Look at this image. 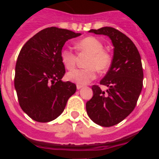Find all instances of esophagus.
<instances>
[{"label":"esophagus","mask_w":159,"mask_h":159,"mask_svg":"<svg viewBox=\"0 0 159 159\" xmlns=\"http://www.w3.org/2000/svg\"><path fill=\"white\" fill-rule=\"evenodd\" d=\"M83 87H84L83 85H80V84H77V85H76V88H77V89H78V90L80 89V88H82Z\"/></svg>","instance_id":"34e87169"}]
</instances>
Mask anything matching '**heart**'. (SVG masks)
<instances>
[{"mask_svg":"<svg viewBox=\"0 0 159 159\" xmlns=\"http://www.w3.org/2000/svg\"><path fill=\"white\" fill-rule=\"evenodd\" d=\"M79 53L88 54L86 61L87 67L75 69L67 73L70 81L80 85H85L95 80L97 70L104 71L111 64V56L103 49L102 42L93 36H88L79 40L75 44ZM60 60L66 69L71 70L75 66L76 55L69 48H63L60 51Z\"/></svg>","mask_w":159,"mask_h":159,"instance_id":"heart-1","label":"heart"}]
</instances>
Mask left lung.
<instances>
[{"label": "left lung", "mask_w": 159, "mask_h": 159, "mask_svg": "<svg viewBox=\"0 0 159 159\" xmlns=\"http://www.w3.org/2000/svg\"><path fill=\"white\" fill-rule=\"evenodd\" d=\"M89 32L109 36L114 45L111 67L101 85L92 87L93 96L86 103L88 116L102 127L118 124L134 109L143 88V71L141 57L134 43L123 32L111 27L91 29Z\"/></svg>", "instance_id": "8db88e82"}]
</instances>
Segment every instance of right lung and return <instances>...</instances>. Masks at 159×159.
Masks as SVG:
<instances>
[{"instance_id": "add662e5", "label": "right lung", "mask_w": 159, "mask_h": 159, "mask_svg": "<svg viewBox=\"0 0 159 159\" xmlns=\"http://www.w3.org/2000/svg\"><path fill=\"white\" fill-rule=\"evenodd\" d=\"M80 35L67 29L47 28L30 38L20 52L14 85L20 106L35 121L48 123L57 119L76 91L75 84L61 80L65 67L60 51L67 40Z\"/></svg>"}]
</instances>
